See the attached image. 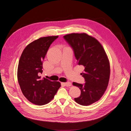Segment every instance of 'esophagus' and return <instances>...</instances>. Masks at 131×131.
<instances>
[{
  "label": "esophagus",
  "instance_id": "esophagus-1",
  "mask_svg": "<svg viewBox=\"0 0 131 131\" xmlns=\"http://www.w3.org/2000/svg\"><path fill=\"white\" fill-rule=\"evenodd\" d=\"M63 84H64L67 87H69V86H70L71 85H72V83L70 82H67L65 83H63Z\"/></svg>",
  "mask_w": 131,
  "mask_h": 131
}]
</instances>
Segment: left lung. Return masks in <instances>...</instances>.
Returning a JSON list of instances; mask_svg holds the SVG:
<instances>
[{"label":"left lung","instance_id":"1","mask_svg":"<svg viewBox=\"0 0 131 131\" xmlns=\"http://www.w3.org/2000/svg\"><path fill=\"white\" fill-rule=\"evenodd\" d=\"M73 50L78 64L84 67L81 73L84 84L73 82L81 90L75 98L77 103L87 106L98 101L104 93L110 78V64L103 47L96 39L86 33H72L63 37Z\"/></svg>","mask_w":131,"mask_h":131}]
</instances>
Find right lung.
Segmentation results:
<instances>
[{"label": "right lung", "instance_id": "right-lung-1", "mask_svg": "<svg viewBox=\"0 0 131 131\" xmlns=\"http://www.w3.org/2000/svg\"><path fill=\"white\" fill-rule=\"evenodd\" d=\"M58 36L40 38L31 42L23 50L19 59L17 79L22 93L32 103L42 105L52 100L61 87L58 81H51L39 74L42 62L52 43Z\"/></svg>", "mask_w": 131, "mask_h": 131}]
</instances>
